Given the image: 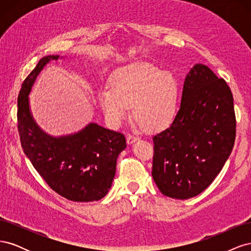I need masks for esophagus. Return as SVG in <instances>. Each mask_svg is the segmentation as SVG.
I'll list each match as a JSON object with an SVG mask.
<instances>
[{
    "label": "esophagus",
    "mask_w": 251,
    "mask_h": 251,
    "mask_svg": "<svg viewBox=\"0 0 251 251\" xmlns=\"http://www.w3.org/2000/svg\"><path fill=\"white\" fill-rule=\"evenodd\" d=\"M139 138L138 137H136V136H133V135H127L126 136V142L128 143V144H132V143H134L135 141H137Z\"/></svg>",
    "instance_id": "34e87169"
}]
</instances>
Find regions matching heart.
Wrapping results in <instances>:
<instances>
[{
	"instance_id": "1",
	"label": "heart",
	"mask_w": 251,
	"mask_h": 251,
	"mask_svg": "<svg viewBox=\"0 0 251 251\" xmlns=\"http://www.w3.org/2000/svg\"><path fill=\"white\" fill-rule=\"evenodd\" d=\"M108 123L117 127L130 115L146 132H160L169 127L179 111L180 86L172 73L154 65L136 63L121 68L98 95Z\"/></svg>"
}]
</instances>
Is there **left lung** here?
<instances>
[{"mask_svg": "<svg viewBox=\"0 0 251 251\" xmlns=\"http://www.w3.org/2000/svg\"><path fill=\"white\" fill-rule=\"evenodd\" d=\"M234 139L230 88L207 66L195 65L185 77L176 119L153 137L151 176L159 191L180 200L201 194L221 172Z\"/></svg>", "mask_w": 251, "mask_h": 251, "instance_id": "1", "label": "left lung"}]
</instances>
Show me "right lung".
Instances as JSON below:
<instances>
[{"label":"right lung","mask_w":251,"mask_h":251,"mask_svg":"<svg viewBox=\"0 0 251 251\" xmlns=\"http://www.w3.org/2000/svg\"><path fill=\"white\" fill-rule=\"evenodd\" d=\"M58 57L40 59L23 82L18 97L21 144L34 169L55 193L74 202L98 201L111 188L117 157L126 147V138L96 124L72 135L52 137L35 124L28 95L43 68Z\"/></svg>","instance_id":"1"}]
</instances>
